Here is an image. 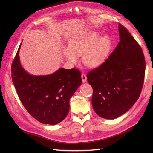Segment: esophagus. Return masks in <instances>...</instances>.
Listing matches in <instances>:
<instances>
[{"mask_svg": "<svg viewBox=\"0 0 153 153\" xmlns=\"http://www.w3.org/2000/svg\"><path fill=\"white\" fill-rule=\"evenodd\" d=\"M81 77H82V80L83 83H85V82H87V76H86L85 75H84V74H82Z\"/></svg>", "mask_w": 153, "mask_h": 153, "instance_id": "34e87169", "label": "esophagus"}]
</instances>
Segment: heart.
<instances>
[{
    "label": "heart",
    "instance_id": "heart-1",
    "mask_svg": "<svg viewBox=\"0 0 153 153\" xmlns=\"http://www.w3.org/2000/svg\"><path fill=\"white\" fill-rule=\"evenodd\" d=\"M98 30H87L78 32L69 40L68 47H62V53L67 61L76 64L82 55V62L90 68H96L107 59L112 47L108 35L101 36Z\"/></svg>",
    "mask_w": 153,
    "mask_h": 153
}]
</instances>
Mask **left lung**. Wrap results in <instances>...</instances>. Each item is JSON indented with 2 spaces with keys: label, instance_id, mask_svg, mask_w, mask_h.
<instances>
[{
  "label": "left lung",
  "instance_id": "1",
  "mask_svg": "<svg viewBox=\"0 0 153 153\" xmlns=\"http://www.w3.org/2000/svg\"><path fill=\"white\" fill-rule=\"evenodd\" d=\"M119 43L100 66L88 73L93 89L92 105L100 117L114 119L130 109L139 98L146 61L140 45L121 24Z\"/></svg>",
  "mask_w": 153,
  "mask_h": 153
}]
</instances>
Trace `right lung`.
Here are the masks:
<instances>
[{"label":"right lung","instance_id":"1","mask_svg":"<svg viewBox=\"0 0 153 153\" xmlns=\"http://www.w3.org/2000/svg\"><path fill=\"white\" fill-rule=\"evenodd\" d=\"M18 50L11 66L12 80L22 103L39 122L55 125L66 118L69 99L82 84L78 69L59 68L47 75H33L21 65Z\"/></svg>","mask_w":153,"mask_h":153}]
</instances>
